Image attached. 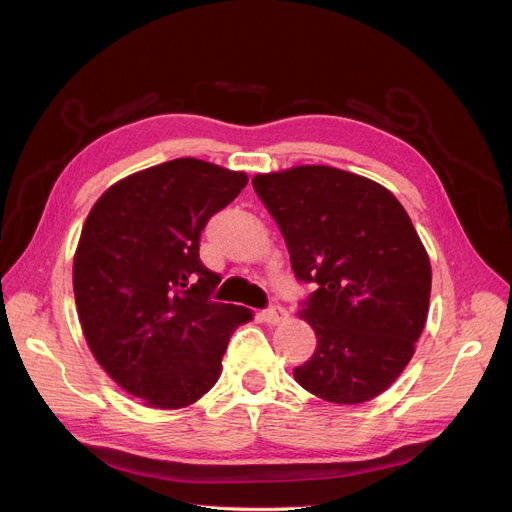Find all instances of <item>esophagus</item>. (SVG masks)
Returning <instances> with one entry per match:
<instances>
[{
    "label": "esophagus",
    "instance_id": "1",
    "mask_svg": "<svg viewBox=\"0 0 512 512\" xmlns=\"http://www.w3.org/2000/svg\"><path fill=\"white\" fill-rule=\"evenodd\" d=\"M262 320H265L267 324H280L282 320H286L288 318V312L284 307H280V305H271V307H267V309H262Z\"/></svg>",
    "mask_w": 512,
    "mask_h": 512
}]
</instances>
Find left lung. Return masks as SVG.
<instances>
[{
  "label": "left lung",
  "mask_w": 512,
  "mask_h": 512,
  "mask_svg": "<svg viewBox=\"0 0 512 512\" xmlns=\"http://www.w3.org/2000/svg\"><path fill=\"white\" fill-rule=\"evenodd\" d=\"M252 185L294 277L314 286L301 318L318 344L294 380L333 404L380 395L410 363L429 309V256L406 209L380 183L333 166H294Z\"/></svg>",
  "instance_id": "8db88e82"
}]
</instances>
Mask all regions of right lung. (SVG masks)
<instances>
[{
  "instance_id": "right-lung-1",
  "label": "right lung",
  "mask_w": 512,
  "mask_h": 512,
  "mask_svg": "<svg viewBox=\"0 0 512 512\" xmlns=\"http://www.w3.org/2000/svg\"><path fill=\"white\" fill-rule=\"evenodd\" d=\"M247 185L179 158L111 185L74 254L76 312L96 361L151 408L190 406L218 382L228 339L252 312L211 301L220 277L200 262V232Z\"/></svg>"
}]
</instances>
